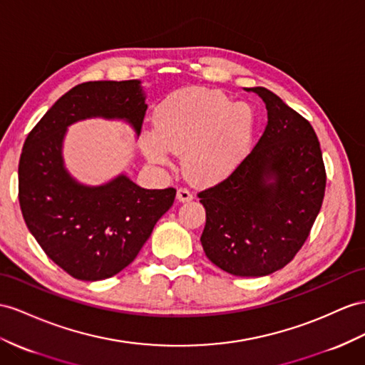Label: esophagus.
Wrapping results in <instances>:
<instances>
[{"instance_id": "esophagus-1", "label": "esophagus", "mask_w": 365, "mask_h": 365, "mask_svg": "<svg viewBox=\"0 0 365 365\" xmlns=\"http://www.w3.org/2000/svg\"><path fill=\"white\" fill-rule=\"evenodd\" d=\"M177 199H179V202H190V200H192V192L190 191V190H186V188H180V190H177Z\"/></svg>"}]
</instances>
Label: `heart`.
<instances>
[{
    "instance_id": "b5f03b06",
    "label": "heart",
    "mask_w": 365,
    "mask_h": 365,
    "mask_svg": "<svg viewBox=\"0 0 365 365\" xmlns=\"http://www.w3.org/2000/svg\"><path fill=\"white\" fill-rule=\"evenodd\" d=\"M155 133L142 140L149 160L165 165L182 154L194 180L214 182L231 174L255 145L257 114L247 101H231L219 89L185 88L165 97L154 112Z\"/></svg>"
}]
</instances>
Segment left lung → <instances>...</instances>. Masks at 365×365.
Here are the masks:
<instances>
[{
  "label": "left lung",
  "mask_w": 365,
  "mask_h": 365,
  "mask_svg": "<svg viewBox=\"0 0 365 365\" xmlns=\"http://www.w3.org/2000/svg\"><path fill=\"white\" fill-rule=\"evenodd\" d=\"M247 91L264 100L268 123L231 175L199 192L207 211L200 242L223 272L259 277L284 268L302 248L327 175L312 125L267 88Z\"/></svg>",
  "instance_id": "obj_1"
}]
</instances>
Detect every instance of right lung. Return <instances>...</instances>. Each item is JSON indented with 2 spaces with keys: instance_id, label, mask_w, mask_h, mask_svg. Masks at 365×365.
<instances>
[{
  "instance_id": "1",
  "label": "right lung",
  "mask_w": 365,
  "mask_h": 365,
  "mask_svg": "<svg viewBox=\"0 0 365 365\" xmlns=\"http://www.w3.org/2000/svg\"><path fill=\"white\" fill-rule=\"evenodd\" d=\"M140 80L88 81L72 88L27 135L18 165V199L43 251L80 280L112 277L137 257L175 190L140 188L125 174L100 186L64 166L68 126L86 118L123 120L140 134L148 105Z\"/></svg>"
}]
</instances>
